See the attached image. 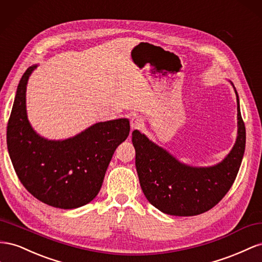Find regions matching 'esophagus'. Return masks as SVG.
<instances>
[{
  "instance_id": "1",
  "label": "esophagus",
  "mask_w": 262,
  "mask_h": 262,
  "mask_svg": "<svg viewBox=\"0 0 262 262\" xmlns=\"http://www.w3.org/2000/svg\"><path fill=\"white\" fill-rule=\"evenodd\" d=\"M143 126V119H141L139 116H133L130 118V127L132 129H136L139 128V127Z\"/></svg>"
}]
</instances>
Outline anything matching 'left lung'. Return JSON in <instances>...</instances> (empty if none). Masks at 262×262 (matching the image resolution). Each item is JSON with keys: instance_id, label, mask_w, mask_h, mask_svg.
<instances>
[{"instance_id": "8db88e82", "label": "left lung", "mask_w": 262, "mask_h": 262, "mask_svg": "<svg viewBox=\"0 0 262 262\" xmlns=\"http://www.w3.org/2000/svg\"><path fill=\"white\" fill-rule=\"evenodd\" d=\"M231 85L234 86L233 83ZM235 93L237 138L229 154L214 166L192 167L182 163L139 130L133 132L141 190L149 203L162 213L173 216L202 214L217 204L231 188L241 168L246 146V128L236 89Z\"/></svg>"}]
</instances>
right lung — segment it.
<instances>
[{"mask_svg":"<svg viewBox=\"0 0 262 262\" xmlns=\"http://www.w3.org/2000/svg\"><path fill=\"white\" fill-rule=\"evenodd\" d=\"M37 67H29L18 83L7 123V149L15 172L32 195L47 205L72 210L98 195L114 151L129 135V121L96 123L63 140L41 137L26 111L27 82Z\"/></svg>","mask_w":262,"mask_h":262,"instance_id":"obj_1","label":"right lung"}]
</instances>
